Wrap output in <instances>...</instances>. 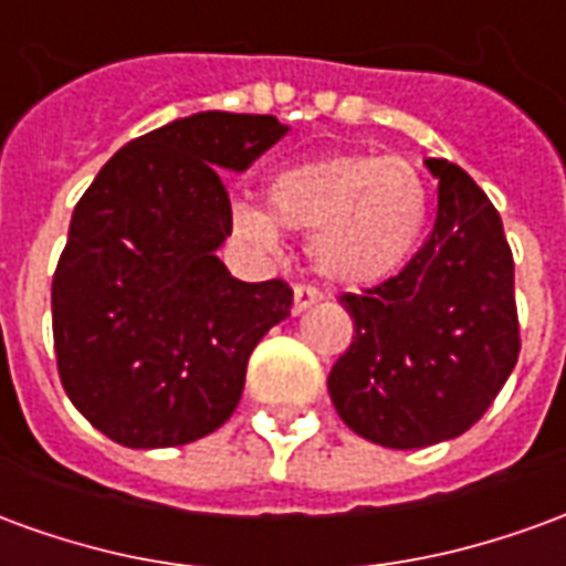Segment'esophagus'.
Segmentation results:
<instances>
[{
	"mask_svg": "<svg viewBox=\"0 0 566 566\" xmlns=\"http://www.w3.org/2000/svg\"><path fill=\"white\" fill-rule=\"evenodd\" d=\"M321 300V291L315 284H296L294 287V315L306 312L308 306H315Z\"/></svg>",
	"mask_w": 566,
	"mask_h": 566,
	"instance_id": "1",
	"label": "esophagus"
}]
</instances>
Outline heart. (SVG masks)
I'll use <instances>...</instances> for the list:
<instances>
[{
	"instance_id": "b5f03b06",
	"label": "heart",
	"mask_w": 566,
	"mask_h": 566,
	"mask_svg": "<svg viewBox=\"0 0 566 566\" xmlns=\"http://www.w3.org/2000/svg\"><path fill=\"white\" fill-rule=\"evenodd\" d=\"M266 211L233 206L235 233L272 248L279 228L308 235L315 270L345 287L385 282L400 270L427 221V185L416 163L379 154H336L272 178Z\"/></svg>"
}]
</instances>
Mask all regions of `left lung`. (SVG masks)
Instances as JSON below:
<instances>
[{
	"label": "left lung",
	"mask_w": 566,
	"mask_h": 566,
	"mask_svg": "<svg viewBox=\"0 0 566 566\" xmlns=\"http://www.w3.org/2000/svg\"><path fill=\"white\" fill-rule=\"evenodd\" d=\"M437 175L433 230L403 270L343 294L352 345L331 369L333 406L357 437L424 449L485 416L522 352L515 263L497 209L461 166Z\"/></svg>",
	"instance_id": "1"
}]
</instances>
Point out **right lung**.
I'll return each instance as SVG.
<instances>
[{
	"instance_id": "1",
	"label": "right lung",
	"mask_w": 566,
	"mask_h": 566,
	"mask_svg": "<svg viewBox=\"0 0 566 566\" xmlns=\"http://www.w3.org/2000/svg\"><path fill=\"white\" fill-rule=\"evenodd\" d=\"M284 133L272 115L181 117L127 142L78 199L51 284L54 352L69 400L108 439L169 449L233 416L294 291L239 282L214 254L233 233L223 169Z\"/></svg>"
}]
</instances>
